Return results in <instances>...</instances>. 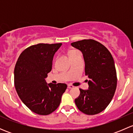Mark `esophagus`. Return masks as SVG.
<instances>
[{"label":"esophagus","mask_w":133,"mask_h":133,"mask_svg":"<svg viewBox=\"0 0 133 133\" xmlns=\"http://www.w3.org/2000/svg\"><path fill=\"white\" fill-rule=\"evenodd\" d=\"M73 88H74V86H73V85H71V84H69V85H68V89H73Z\"/></svg>","instance_id":"obj_1"}]
</instances>
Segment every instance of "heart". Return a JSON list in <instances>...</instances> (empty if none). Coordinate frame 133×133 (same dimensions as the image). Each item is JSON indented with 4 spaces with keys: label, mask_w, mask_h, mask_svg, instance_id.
<instances>
[{
    "label": "heart",
    "mask_w": 133,
    "mask_h": 133,
    "mask_svg": "<svg viewBox=\"0 0 133 133\" xmlns=\"http://www.w3.org/2000/svg\"><path fill=\"white\" fill-rule=\"evenodd\" d=\"M75 52H76V51H70V52H69V55L71 54V53H75Z\"/></svg>",
    "instance_id": "b5f03b06"
}]
</instances>
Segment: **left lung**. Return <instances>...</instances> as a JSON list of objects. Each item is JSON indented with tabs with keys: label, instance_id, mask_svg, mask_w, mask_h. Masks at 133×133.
<instances>
[{
	"label": "left lung",
	"instance_id": "8db88e82",
	"mask_svg": "<svg viewBox=\"0 0 133 133\" xmlns=\"http://www.w3.org/2000/svg\"><path fill=\"white\" fill-rule=\"evenodd\" d=\"M71 44L82 53L85 75L89 78V89H80L75 104L84 114L96 115L108 107L116 91L117 76L113 58L103 44L95 40L85 39Z\"/></svg>",
	"mask_w": 133,
	"mask_h": 133
}]
</instances>
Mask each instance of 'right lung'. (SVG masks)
Wrapping results in <instances>:
<instances>
[{
  "instance_id": "add662e5",
  "label": "right lung",
  "mask_w": 133,
  "mask_h": 133,
  "mask_svg": "<svg viewBox=\"0 0 133 133\" xmlns=\"http://www.w3.org/2000/svg\"><path fill=\"white\" fill-rule=\"evenodd\" d=\"M58 44H38L26 48L20 55L14 70L15 87L22 102L31 111L48 115L55 111L67 89L65 84H47L45 78L51 71Z\"/></svg>"
}]
</instances>
